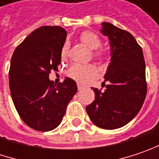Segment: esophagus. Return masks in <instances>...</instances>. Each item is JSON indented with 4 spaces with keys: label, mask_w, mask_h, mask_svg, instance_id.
<instances>
[{
    "label": "esophagus",
    "mask_w": 159,
    "mask_h": 159,
    "mask_svg": "<svg viewBox=\"0 0 159 159\" xmlns=\"http://www.w3.org/2000/svg\"><path fill=\"white\" fill-rule=\"evenodd\" d=\"M83 88H84L83 86H81L80 84H79V83H78V89H79V90H81V89H83Z\"/></svg>",
    "instance_id": "34e87169"
}]
</instances>
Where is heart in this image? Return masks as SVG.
Listing matches in <instances>:
<instances>
[{
  "mask_svg": "<svg viewBox=\"0 0 159 159\" xmlns=\"http://www.w3.org/2000/svg\"><path fill=\"white\" fill-rule=\"evenodd\" d=\"M80 40L91 50L98 49L101 43V40H100L99 36L95 32L89 31V30L84 31L80 34ZM68 51H69V45H68V43H65L62 46V49L61 51V56L63 60H65L67 58ZM94 55L97 58H102L105 55V51L102 49L97 50L94 52ZM98 74V69L92 64L76 63V64H73L68 70V75L71 79H73L80 83H85L87 81H89L90 79L97 77Z\"/></svg>",
  "mask_w": 159,
  "mask_h": 159,
  "instance_id": "b5f03b06",
  "label": "heart"
}]
</instances>
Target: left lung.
<instances>
[{
  "mask_svg": "<svg viewBox=\"0 0 159 159\" xmlns=\"http://www.w3.org/2000/svg\"><path fill=\"white\" fill-rule=\"evenodd\" d=\"M101 32L110 41L111 59L102 87L93 89L95 99L86 107L98 128L116 129L125 126L139 112L147 95L146 64L143 51L127 30L103 22Z\"/></svg>",
  "mask_w": 159,
  "mask_h": 159,
  "instance_id": "left-lung-1",
  "label": "left lung"
}]
</instances>
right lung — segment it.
I'll use <instances>...</instances> for the list:
<instances>
[{
	"label": "right lung",
	"mask_w": 159,
	"mask_h": 159,
	"mask_svg": "<svg viewBox=\"0 0 159 159\" xmlns=\"http://www.w3.org/2000/svg\"><path fill=\"white\" fill-rule=\"evenodd\" d=\"M67 31L60 26L33 30L15 49L9 71L10 90L19 116L30 128L50 131L61 122L68 103L77 92L73 80H50L58 70Z\"/></svg>",
	"instance_id": "obj_1"
}]
</instances>
